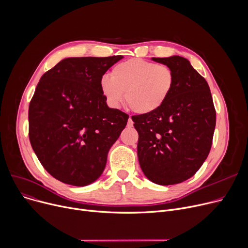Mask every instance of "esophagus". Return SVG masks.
I'll use <instances>...</instances> for the list:
<instances>
[{
	"label": "esophagus",
	"mask_w": 248,
	"mask_h": 248,
	"mask_svg": "<svg viewBox=\"0 0 248 248\" xmlns=\"http://www.w3.org/2000/svg\"><path fill=\"white\" fill-rule=\"evenodd\" d=\"M134 125V122H133V120H132V117L129 116L128 117V121H127V126L128 127H132Z\"/></svg>",
	"instance_id": "obj_1"
}]
</instances>
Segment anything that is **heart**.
Listing matches in <instances>:
<instances>
[{
	"mask_svg": "<svg viewBox=\"0 0 248 248\" xmlns=\"http://www.w3.org/2000/svg\"><path fill=\"white\" fill-rule=\"evenodd\" d=\"M175 84L173 70L164 64L132 58L113 66L111 76L103 75L101 93L113 108L125 99L126 106L139 114H149L161 108Z\"/></svg>",
	"mask_w": 248,
	"mask_h": 248,
	"instance_id": "b5f03b06",
	"label": "heart"
}]
</instances>
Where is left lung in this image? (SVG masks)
Returning a JSON list of instances; mask_svg holds the SVG:
<instances>
[{
    "label": "left lung",
    "instance_id": "left-lung-1",
    "mask_svg": "<svg viewBox=\"0 0 248 248\" xmlns=\"http://www.w3.org/2000/svg\"><path fill=\"white\" fill-rule=\"evenodd\" d=\"M152 59L173 70L175 84L161 108L132 116L139 134L138 158L149 180L159 185H174L195 175L207 159L216 111L209 85L188 59Z\"/></svg>",
    "mask_w": 248,
    "mask_h": 248
}]
</instances>
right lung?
Listing matches in <instances>:
<instances>
[{
    "label": "right lung",
    "instance_id": "obj_1",
    "mask_svg": "<svg viewBox=\"0 0 248 248\" xmlns=\"http://www.w3.org/2000/svg\"><path fill=\"white\" fill-rule=\"evenodd\" d=\"M122 55L61 60L40 78L29 104V140L45 170L86 186L102 174L128 115L109 108L100 79Z\"/></svg>",
    "mask_w": 248,
    "mask_h": 248
}]
</instances>
